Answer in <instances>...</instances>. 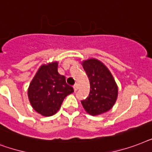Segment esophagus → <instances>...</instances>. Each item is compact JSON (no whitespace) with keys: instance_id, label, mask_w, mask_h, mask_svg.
Returning <instances> with one entry per match:
<instances>
[{"instance_id":"34e87169","label":"esophagus","mask_w":152,"mask_h":152,"mask_svg":"<svg viewBox=\"0 0 152 152\" xmlns=\"http://www.w3.org/2000/svg\"><path fill=\"white\" fill-rule=\"evenodd\" d=\"M77 89H78V86H77V84L74 85V89H75V91H77Z\"/></svg>"}]
</instances>
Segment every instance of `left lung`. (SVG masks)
<instances>
[{
	"mask_svg": "<svg viewBox=\"0 0 152 152\" xmlns=\"http://www.w3.org/2000/svg\"><path fill=\"white\" fill-rule=\"evenodd\" d=\"M82 65L90 84L89 96L81 101L83 108L93 116L109 111L115 104L118 92L111 73L94 58L86 60Z\"/></svg>",
	"mask_w": 152,
	"mask_h": 152,
	"instance_id": "1",
	"label": "left lung"
}]
</instances>
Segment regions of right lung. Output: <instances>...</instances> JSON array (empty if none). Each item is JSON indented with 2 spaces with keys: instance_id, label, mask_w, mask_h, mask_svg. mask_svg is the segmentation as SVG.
Wrapping results in <instances>:
<instances>
[{
  "instance_id": "1",
  "label": "right lung",
  "mask_w": 152,
  "mask_h": 152,
  "mask_svg": "<svg viewBox=\"0 0 152 152\" xmlns=\"http://www.w3.org/2000/svg\"><path fill=\"white\" fill-rule=\"evenodd\" d=\"M73 92L65 76L58 72V63H52L39 69L29 86L28 97L37 113L49 116L57 113L64 98Z\"/></svg>"
}]
</instances>
